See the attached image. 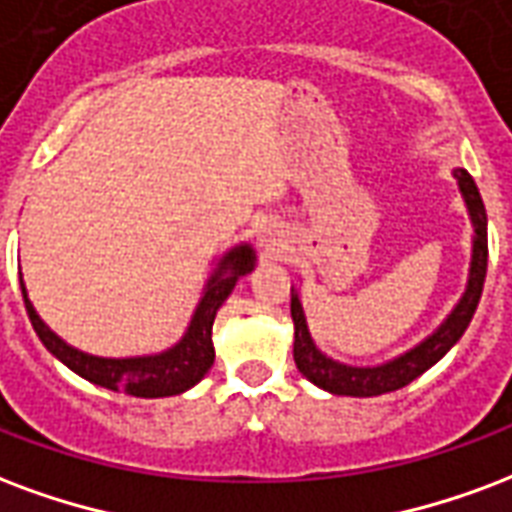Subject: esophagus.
<instances>
[{"instance_id":"1","label":"esophagus","mask_w":512,"mask_h":512,"mask_svg":"<svg viewBox=\"0 0 512 512\" xmlns=\"http://www.w3.org/2000/svg\"><path fill=\"white\" fill-rule=\"evenodd\" d=\"M257 246H260L263 252H268V255L279 252V249L285 246V230H282V225L274 222V219L260 222V225H257Z\"/></svg>"}]
</instances>
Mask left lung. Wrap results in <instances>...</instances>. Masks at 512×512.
Wrapping results in <instances>:
<instances>
[{
  "instance_id": "left-lung-1",
  "label": "left lung",
  "mask_w": 512,
  "mask_h": 512,
  "mask_svg": "<svg viewBox=\"0 0 512 512\" xmlns=\"http://www.w3.org/2000/svg\"><path fill=\"white\" fill-rule=\"evenodd\" d=\"M453 179L458 181V192L467 206L469 222L475 227L472 236V260H469V276L464 295L458 298L453 312L439 323L437 331H431L423 342L401 352L396 358L377 366H350V363L333 361L331 355H325L317 344H314L309 325H306L304 306H301V295L293 287V298H290V314H293L295 342H293V358L298 372L304 374L306 380L314 382L317 388L333 393V396H380V393L399 391L412 380H418L420 374L429 372L431 366L442 361L453 344L464 336L467 325L472 323V314L478 309L480 293H483V282H486V266H488V219L483 198H480L478 184L469 176L464 168L453 170Z\"/></svg>"
}]
</instances>
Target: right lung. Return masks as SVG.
I'll use <instances>...</instances> for the list:
<instances>
[{"label": "right lung", "instance_id": "1", "mask_svg": "<svg viewBox=\"0 0 512 512\" xmlns=\"http://www.w3.org/2000/svg\"><path fill=\"white\" fill-rule=\"evenodd\" d=\"M255 263V249L249 244L227 249L206 279L198 306H195L192 320L179 342L168 350L154 352V355H132V358H100V355H89V352L67 344L37 314L26 295L24 276H21V293H24L26 314L32 320L34 333L40 336L45 350L56 355L70 372L100 385V388H108V391L130 393L138 399H162V396H179L206 377L214 363V342H211L214 317H217L219 306L227 301V295L233 293L238 279L249 274Z\"/></svg>", "mask_w": 512, "mask_h": 512}]
</instances>
